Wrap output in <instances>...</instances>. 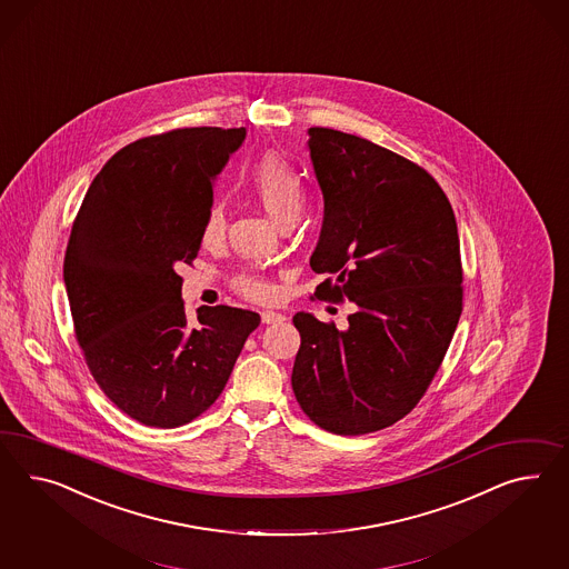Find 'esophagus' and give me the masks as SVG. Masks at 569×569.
Segmentation results:
<instances>
[{"instance_id": "obj_1", "label": "esophagus", "mask_w": 569, "mask_h": 569, "mask_svg": "<svg viewBox=\"0 0 569 569\" xmlns=\"http://www.w3.org/2000/svg\"><path fill=\"white\" fill-rule=\"evenodd\" d=\"M261 319L264 325L281 323V321H286V317H283L281 312H276V310H264L261 315Z\"/></svg>"}]
</instances>
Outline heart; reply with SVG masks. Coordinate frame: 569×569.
<instances>
[{
  "instance_id": "b5f03b06",
  "label": "heart",
  "mask_w": 569,
  "mask_h": 569,
  "mask_svg": "<svg viewBox=\"0 0 569 569\" xmlns=\"http://www.w3.org/2000/svg\"><path fill=\"white\" fill-rule=\"evenodd\" d=\"M248 186L254 199L261 202L267 216L276 221L279 228L296 223L305 209V186L298 171L277 154H262L261 159L248 171ZM226 233V211L217 200L202 223V242L213 246ZM236 288L252 300H271L276 296L273 283L259 276H240L236 279Z\"/></svg>"
}]
</instances>
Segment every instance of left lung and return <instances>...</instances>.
<instances>
[{
  "mask_svg": "<svg viewBox=\"0 0 569 569\" xmlns=\"http://www.w3.org/2000/svg\"><path fill=\"white\" fill-rule=\"evenodd\" d=\"M307 144L325 202L310 267L336 276L317 293L356 310L343 331L293 315V396L321 429L367 435L408 415L443 362L461 315L458 223L400 154L331 128H308Z\"/></svg>",
  "mask_w": 569,
  "mask_h": 569,
  "instance_id": "1",
  "label": "left lung"
}]
</instances>
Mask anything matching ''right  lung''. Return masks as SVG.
Returning <instances> with one entry per match:
<instances>
[{
  "mask_svg": "<svg viewBox=\"0 0 569 569\" xmlns=\"http://www.w3.org/2000/svg\"><path fill=\"white\" fill-rule=\"evenodd\" d=\"M246 128H182L120 149L94 176L63 259L78 343L123 415L176 429L202 415L261 323L200 307L188 325L178 269L199 254L213 182Z\"/></svg>",
  "mask_w": 569,
  "mask_h": 569,
  "instance_id": "obj_1",
  "label": "right lung"
}]
</instances>
